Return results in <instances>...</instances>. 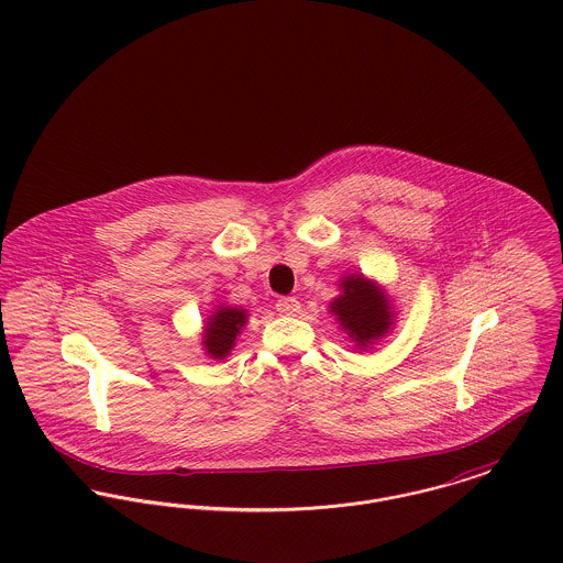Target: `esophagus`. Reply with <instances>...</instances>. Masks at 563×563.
<instances>
[{
    "mask_svg": "<svg viewBox=\"0 0 563 563\" xmlns=\"http://www.w3.org/2000/svg\"><path fill=\"white\" fill-rule=\"evenodd\" d=\"M276 309H278L280 314H298L300 312V302L294 296H285V298H280L276 302Z\"/></svg>",
    "mask_w": 563,
    "mask_h": 563,
    "instance_id": "34e87169",
    "label": "esophagus"
}]
</instances>
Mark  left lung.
I'll return each mask as SVG.
<instances>
[{
	"instance_id": "left-lung-1",
	"label": "left lung",
	"mask_w": 563,
	"mask_h": 563,
	"mask_svg": "<svg viewBox=\"0 0 563 563\" xmlns=\"http://www.w3.org/2000/svg\"><path fill=\"white\" fill-rule=\"evenodd\" d=\"M339 289L341 294L328 307L330 314H334L354 347L365 352L393 330L397 317L393 300L377 280L363 272L345 274Z\"/></svg>"
}]
</instances>
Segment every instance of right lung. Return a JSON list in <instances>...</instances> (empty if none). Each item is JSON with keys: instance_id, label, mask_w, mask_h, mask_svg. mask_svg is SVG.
<instances>
[{"instance_id": "right-lung-1", "label": "right lung", "mask_w": 563, "mask_h": 563, "mask_svg": "<svg viewBox=\"0 0 563 563\" xmlns=\"http://www.w3.org/2000/svg\"><path fill=\"white\" fill-rule=\"evenodd\" d=\"M249 323V311L242 307L231 305H216L211 314L207 317L202 332H200V345L205 354L213 361H224L231 350L235 347L238 336Z\"/></svg>"}]
</instances>
